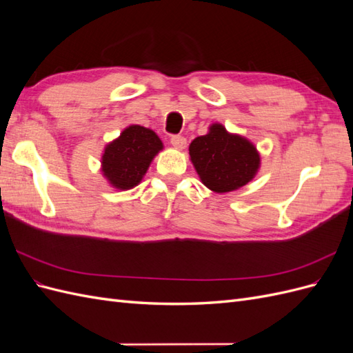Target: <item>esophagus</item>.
I'll return each instance as SVG.
<instances>
[{
    "instance_id": "34e87169",
    "label": "esophagus",
    "mask_w": 353,
    "mask_h": 353,
    "mask_svg": "<svg viewBox=\"0 0 353 353\" xmlns=\"http://www.w3.org/2000/svg\"><path fill=\"white\" fill-rule=\"evenodd\" d=\"M170 144H172L176 148V150H184L185 145H187V140L181 135H174L172 138H170Z\"/></svg>"
}]
</instances>
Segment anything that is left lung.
<instances>
[{
  "mask_svg": "<svg viewBox=\"0 0 353 353\" xmlns=\"http://www.w3.org/2000/svg\"><path fill=\"white\" fill-rule=\"evenodd\" d=\"M188 152L201 183L219 194L250 183L261 168L256 145L221 123H212L206 135L194 138Z\"/></svg>",
  "mask_w": 353,
  "mask_h": 353,
  "instance_id": "8db88e82",
  "label": "left lung"
}]
</instances>
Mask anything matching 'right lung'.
Here are the masks:
<instances>
[{
	"label": "right lung",
	"mask_w": 353,
	"mask_h": 353,
	"mask_svg": "<svg viewBox=\"0 0 353 353\" xmlns=\"http://www.w3.org/2000/svg\"><path fill=\"white\" fill-rule=\"evenodd\" d=\"M163 143L157 134L141 125H130L105 144L101 154V174L110 187L126 191L141 183L147 169Z\"/></svg>",
	"instance_id": "add662e5"
}]
</instances>
